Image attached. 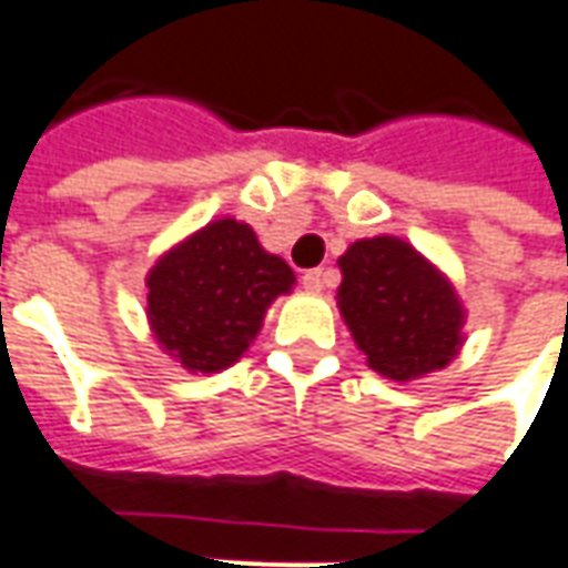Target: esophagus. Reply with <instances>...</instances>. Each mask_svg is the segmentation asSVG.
<instances>
[{
	"label": "esophagus",
	"instance_id": "esophagus-1",
	"mask_svg": "<svg viewBox=\"0 0 568 568\" xmlns=\"http://www.w3.org/2000/svg\"><path fill=\"white\" fill-rule=\"evenodd\" d=\"M325 283H328V273L322 271V267H316V271H307L304 276H301V285H304L307 292H322V288H325Z\"/></svg>",
	"mask_w": 568,
	"mask_h": 568
}]
</instances>
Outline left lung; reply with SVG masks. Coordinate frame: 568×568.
<instances>
[{
  "label": "left lung",
  "mask_w": 568,
  "mask_h": 568,
  "mask_svg": "<svg viewBox=\"0 0 568 568\" xmlns=\"http://www.w3.org/2000/svg\"><path fill=\"white\" fill-rule=\"evenodd\" d=\"M337 264V307L371 371L410 383L459 356L463 301L447 273L410 243L389 234L356 240Z\"/></svg>",
  "instance_id": "left-lung-1"
}]
</instances>
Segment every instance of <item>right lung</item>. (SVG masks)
I'll return each instance as SVG.
<instances>
[{"instance_id":"obj_1","label":"right lung","mask_w":568,"mask_h":568,"mask_svg":"<svg viewBox=\"0 0 568 568\" xmlns=\"http://www.w3.org/2000/svg\"><path fill=\"white\" fill-rule=\"evenodd\" d=\"M145 285L158 346L191 374H219L243 358L295 271L246 222L224 215L166 248Z\"/></svg>"}]
</instances>
